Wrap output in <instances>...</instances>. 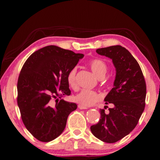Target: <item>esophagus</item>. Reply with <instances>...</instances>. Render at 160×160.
<instances>
[{"label":"esophagus","mask_w":160,"mask_h":160,"mask_svg":"<svg viewBox=\"0 0 160 160\" xmlns=\"http://www.w3.org/2000/svg\"><path fill=\"white\" fill-rule=\"evenodd\" d=\"M78 108L79 109H87L88 108L86 106H82V105H78Z\"/></svg>","instance_id":"1"}]
</instances>
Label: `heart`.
<instances>
[{
  "mask_svg": "<svg viewBox=\"0 0 160 160\" xmlns=\"http://www.w3.org/2000/svg\"><path fill=\"white\" fill-rule=\"evenodd\" d=\"M89 65L92 71L98 78H103L108 71V66L106 63L101 59H95V60H91ZM76 71H77L76 68H73L70 70L67 76L68 83L72 88H75L76 85ZM73 98L74 101L78 102L79 105L84 106H90L100 100V96L95 91L84 89H82L76 95H74Z\"/></svg>",
  "mask_w": 160,
  "mask_h": 160,
  "instance_id": "1",
  "label": "heart"
}]
</instances>
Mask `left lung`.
<instances>
[{
	"instance_id": "8db88e82",
	"label": "left lung",
	"mask_w": 160,
	"mask_h": 160,
	"mask_svg": "<svg viewBox=\"0 0 160 160\" xmlns=\"http://www.w3.org/2000/svg\"><path fill=\"white\" fill-rule=\"evenodd\" d=\"M96 52L112 60L117 73L113 87L104 100L113 108L108 113L105 112L107 106L100 109L99 122L90 130L100 141L112 143L125 137L138 123L146 105V81L138 62L124 47L111 46Z\"/></svg>"
}]
</instances>
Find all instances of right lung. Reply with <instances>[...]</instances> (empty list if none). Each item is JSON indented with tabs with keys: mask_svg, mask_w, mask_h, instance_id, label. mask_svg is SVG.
I'll return each mask as SVG.
<instances>
[{
	"mask_svg": "<svg viewBox=\"0 0 160 160\" xmlns=\"http://www.w3.org/2000/svg\"><path fill=\"white\" fill-rule=\"evenodd\" d=\"M83 54L56 46H47L32 53L22 68L17 82V104L23 124L32 136L42 142L58 138L68 115L77 105L57 97L71 95L67 76Z\"/></svg>",
	"mask_w": 160,
	"mask_h": 160,
	"instance_id": "add662e5",
	"label": "right lung"
}]
</instances>
